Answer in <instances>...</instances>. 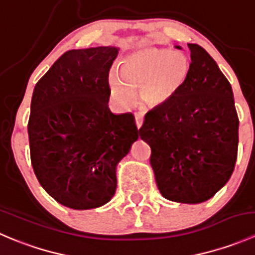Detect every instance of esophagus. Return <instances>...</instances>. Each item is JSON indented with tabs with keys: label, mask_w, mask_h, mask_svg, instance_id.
Wrapping results in <instances>:
<instances>
[{
	"label": "esophagus",
	"mask_w": 255,
	"mask_h": 255,
	"mask_svg": "<svg viewBox=\"0 0 255 255\" xmlns=\"http://www.w3.org/2000/svg\"><path fill=\"white\" fill-rule=\"evenodd\" d=\"M143 122H144V115H143V113H140V112L135 113V126H137L138 129L142 127Z\"/></svg>",
	"instance_id": "obj_1"
}]
</instances>
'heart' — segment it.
I'll list each match as a JSON object with an SVG mask.
<instances>
[{"mask_svg":"<svg viewBox=\"0 0 255 255\" xmlns=\"http://www.w3.org/2000/svg\"><path fill=\"white\" fill-rule=\"evenodd\" d=\"M190 74L186 56L177 51L142 47L130 53L120 65V78H110L113 97L121 106H130L139 90L143 106L160 107L179 94Z\"/></svg>","mask_w":255,"mask_h":255,"instance_id":"obj_1","label":"heart"}]
</instances>
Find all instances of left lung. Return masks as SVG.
I'll list each match as a JSON object with an SVG mask.
<instances>
[{"label":"left lung","mask_w":255,"mask_h":255,"mask_svg":"<svg viewBox=\"0 0 255 255\" xmlns=\"http://www.w3.org/2000/svg\"><path fill=\"white\" fill-rule=\"evenodd\" d=\"M187 47L189 78L170 102L146 113L139 134L150 145L160 194L170 201L200 204L232 176L239 120L232 87L216 61L200 45Z\"/></svg>","instance_id":"left-lung-1"}]
</instances>
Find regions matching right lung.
I'll list each match as a JSON object with an SVG mask.
<instances>
[{
  "label": "right lung",
  "mask_w": 255,
  "mask_h": 255,
  "mask_svg": "<svg viewBox=\"0 0 255 255\" xmlns=\"http://www.w3.org/2000/svg\"><path fill=\"white\" fill-rule=\"evenodd\" d=\"M117 47L64 53L35 84L28 121L30 161L43 189L74 210L104 206L116 168L139 137L132 113L110 111Z\"/></svg>",
  "instance_id": "add662e5"
}]
</instances>
